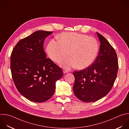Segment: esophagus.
Listing matches in <instances>:
<instances>
[{"label":"esophagus","instance_id":"34e87169","mask_svg":"<svg viewBox=\"0 0 129 129\" xmlns=\"http://www.w3.org/2000/svg\"><path fill=\"white\" fill-rule=\"evenodd\" d=\"M68 72H69V71L67 70H66V69H63V72L64 73H68Z\"/></svg>","mask_w":129,"mask_h":129}]
</instances>
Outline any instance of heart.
<instances>
[{"mask_svg": "<svg viewBox=\"0 0 129 129\" xmlns=\"http://www.w3.org/2000/svg\"><path fill=\"white\" fill-rule=\"evenodd\" d=\"M58 38L59 41L53 39L49 43L46 52L50 58L58 63L69 55L71 56L61 63L63 68H86L97 57L99 45L94 37L77 33L65 32L59 35Z\"/></svg>", "mask_w": 129, "mask_h": 129, "instance_id": "b5f03b06", "label": "heart"}]
</instances>
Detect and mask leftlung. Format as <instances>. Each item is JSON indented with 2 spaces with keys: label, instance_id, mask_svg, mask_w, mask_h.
<instances>
[{
  "label": "left lung",
  "instance_id": "obj_1",
  "mask_svg": "<svg viewBox=\"0 0 129 129\" xmlns=\"http://www.w3.org/2000/svg\"><path fill=\"white\" fill-rule=\"evenodd\" d=\"M97 34L100 46L96 60L89 67L73 73L74 94L84 102H95L105 97L113 87L118 68L114 49L104 36L98 32Z\"/></svg>",
  "mask_w": 129,
  "mask_h": 129
}]
</instances>
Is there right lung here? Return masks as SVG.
Returning a JSON list of instances; mask_svg holds the SVG:
<instances>
[{"mask_svg":"<svg viewBox=\"0 0 129 129\" xmlns=\"http://www.w3.org/2000/svg\"><path fill=\"white\" fill-rule=\"evenodd\" d=\"M53 32L38 30L21 39L11 56V69L20 94L34 102H44L53 95L56 82L63 76L61 68L47 58L43 48Z\"/></svg>","mask_w":129,"mask_h":129,"instance_id":"right-lung-1","label":"right lung"}]
</instances>
